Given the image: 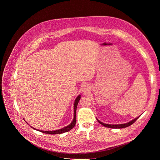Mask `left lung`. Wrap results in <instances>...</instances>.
Here are the masks:
<instances>
[{
	"label": "left lung",
	"mask_w": 160,
	"mask_h": 160,
	"mask_svg": "<svg viewBox=\"0 0 160 160\" xmlns=\"http://www.w3.org/2000/svg\"><path fill=\"white\" fill-rule=\"evenodd\" d=\"M139 117H137L136 118L134 119L133 120H132V121L129 122H128V123L122 124H116V125H114V124H113V125H112V124H104V123L102 122L101 121H99L98 119H97V121H98V122H99L100 124H101L102 125L104 126V127H106L112 128H126V127H128V126L132 125L134 122H136V120H137Z\"/></svg>",
	"instance_id": "8db88e82"
}]
</instances>
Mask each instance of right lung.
<instances>
[{"instance_id":"obj_1","label":"right lung","mask_w":160,"mask_h":160,"mask_svg":"<svg viewBox=\"0 0 160 160\" xmlns=\"http://www.w3.org/2000/svg\"><path fill=\"white\" fill-rule=\"evenodd\" d=\"M80 99V96L79 95L76 99L75 102H74V119H73V121L72 122L71 124H70L68 126L62 128V129H60L58 130H56V131H41V130H36L38 131H40L42 132H43V133H46V134H62L64 132H68V131L71 130L73 127L76 125V110H77V107H78V102H79ZM33 129H35L34 128H33Z\"/></svg>"}]
</instances>
